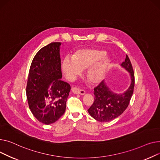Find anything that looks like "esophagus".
I'll return each mask as SVG.
<instances>
[{"label": "esophagus", "mask_w": 160, "mask_h": 160, "mask_svg": "<svg viewBox=\"0 0 160 160\" xmlns=\"http://www.w3.org/2000/svg\"><path fill=\"white\" fill-rule=\"evenodd\" d=\"M73 93H76V94H80V95H84L86 93V92L83 90H79L77 88H72V89Z\"/></svg>", "instance_id": "esophagus-1"}]
</instances>
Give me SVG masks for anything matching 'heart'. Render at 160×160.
<instances>
[{"instance_id": "1", "label": "heart", "mask_w": 160, "mask_h": 160, "mask_svg": "<svg viewBox=\"0 0 160 160\" xmlns=\"http://www.w3.org/2000/svg\"><path fill=\"white\" fill-rule=\"evenodd\" d=\"M106 52L98 49H82L74 53L71 58H65L61 63V69L64 76L73 79L88 68L86 77L93 84L101 82L107 76L111 66V59L105 56Z\"/></svg>"}]
</instances>
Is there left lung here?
Masks as SVG:
<instances>
[{
  "mask_svg": "<svg viewBox=\"0 0 160 160\" xmlns=\"http://www.w3.org/2000/svg\"><path fill=\"white\" fill-rule=\"evenodd\" d=\"M121 67L130 75L129 87L124 92L117 93L112 91L105 80L94 88V102L89 108V114L100 122H108L119 117L127 108L134 87V74L130 61L127 55Z\"/></svg>",
  "mask_w": 160,
  "mask_h": 160,
  "instance_id": "8db88e82",
  "label": "left lung"
}]
</instances>
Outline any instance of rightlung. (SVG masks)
I'll return each instance as SVG.
<instances>
[{
  "instance_id": "right-lung-1",
  "label": "right lung",
  "mask_w": 160,
  "mask_h": 160,
  "mask_svg": "<svg viewBox=\"0 0 160 160\" xmlns=\"http://www.w3.org/2000/svg\"><path fill=\"white\" fill-rule=\"evenodd\" d=\"M52 42L36 53L32 62L26 87L30 109L45 125L57 121L65 112L70 86L62 81L60 46Z\"/></svg>"
}]
</instances>
